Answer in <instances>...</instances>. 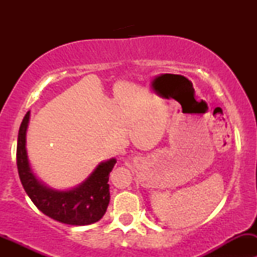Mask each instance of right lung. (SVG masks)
Segmentation results:
<instances>
[{
	"label": "right lung",
	"mask_w": 257,
	"mask_h": 257,
	"mask_svg": "<svg viewBox=\"0 0 257 257\" xmlns=\"http://www.w3.org/2000/svg\"><path fill=\"white\" fill-rule=\"evenodd\" d=\"M31 112L23 118L17 139V169L23 189L36 206L51 219L68 225H89L99 221L110 200L109 174L116 159L99 163L84 181L68 190H57L37 178L28 159L27 129Z\"/></svg>",
	"instance_id": "add662e5"
}]
</instances>
